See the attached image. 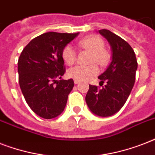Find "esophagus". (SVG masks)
<instances>
[{
    "mask_svg": "<svg viewBox=\"0 0 155 155\" xmlns=\"http://www.w3.org/2000/svg\"><path fill=\"white\" fill-rule=\"evenodd\" d=\"M74 83H75V84H78L80 83V81H78V80H74Z\"/></svg>",
    "mask_w": 155,
    "mask_h": 155,
    "instance_id": "1",
    "label": "esophagus"
}]
</instances>
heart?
Here are the masks:
<instances>
[{
  "label": "heart",
  "mask_w": 155,
  "mask_h": 155,
  "mask_svg": "<svg viewBox=\"0 0 155 155\" xmlns=\"http://www.w3.org/2000/svg\"><path fill=\"white\" fill-rule=\"evenodd\" d=\"M81 48L92 52L91 62H96L100 65H104L108 63L109 54L104 47V42L97 35H90L83 38L78 42ZM63 60L68 65H72L76 61V53L71 45H67L62 51ZM99 69L95 64L89 66H75L68 71V77L78 81H84L97 75Z\"/></svg>",
  "instance_id": "obj_1"
}]
</instances>
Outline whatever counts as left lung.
Here are the masks:
<instances>
[{
	"mask_svg": "<svg viewBox=\"0 0 155 155\" xmlns=\"http://www.w3.org/2000/svg\"><path fill=\"white\" fill-rule=\"evenodd\" d=\"M105 38L112 50V61L101 75L98 76L104 87L100 89L89 85L85 97L88 108L99 117H110L117 113L125 104L134 85L137 62L130 44L108 30H98Z\"/></svg>",
	"mask_w": 155,
	"mask_h": 155,
	"instance_id": "left-lung-1",
	"label": "left lung"
}]
</instances>
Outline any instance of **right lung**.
<instances>
[{
	"label": "right lung",
	"mask_w": 155,
	"mask_h": 155,
	"mask_svg": "<svg viewBox=\"0 0 155 155\" xmlns=\"http://www.w3.org/2000/svg\"><path fill=\"white\" fill-rule=\"evenodd\" d=\"M78 35L42 34L28 43L18 58L21 90L28 105L41 117L52 119L65 108L74 81L62 79L65 73L62 51Z\"/></svg>",
	"instance_id": "add662e5"
}]
</instances>
